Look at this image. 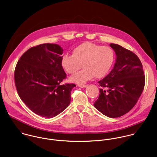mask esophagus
Listing matches in <instances>:
<instances>
[{"label": "esophagus", "instance_id": "esophagus-1", "mask_svg": "<svg viewBox=\"0 0 157 157\" xmlns=\"http://www.w3.org/2000/svg\"><path fill=\"white\" fill-rule=\"evenodd\" d=\"M79 87L84 89V88H86L87 87V85H79Z\"/></svg>", "mask_w": 157, "mask_h": 157}]
</instances>
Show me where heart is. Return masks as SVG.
Returning a JSON list of instances; mask_svg holds the SVG:
<instances>
[{
	"label": "heart",
	"mask_w": 157,
	"mask_h": 157,
	"mask_svg": "<svg viewBox=\"0 0 157 157\" xmlns=\"http://www.w3.org/2000/svg\"><path fill=\"white\" fill-rule=\"evenodd\" d=\"M115 53L109 47L101 46L92 42H84L76 47L73 55L63 56L61 64L69 74H75L82 68L84 69L71 76L70 81L83 84L94 76L102 78L105 76L115 61Z\"/></svg>",
	"instance_id": "1"
}]
</instances>
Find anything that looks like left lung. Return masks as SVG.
I'll list each match as a JSON object with an SVG mask.
<instances>
[{
  "label": "left lung",
  "mask_w": 157,
  "mask_h": 157,
  "mask_svg": "<svg viewBox=\"0 0 157 157\" xmlns=\"http://www.w3.org/2000/svg\"><path fill=\"white\" fill-rule=\"evenodd\" d=\"M110 46L116 53V63L110 73L98 82L101 88L94 107L108 117L117 118L135 106L143 91L145 76L135 53L118 44Z\"/></svg>",
  "instance_id": "left-lung-1"
}]
</instances>
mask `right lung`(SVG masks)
Listing matches in <instances>:
<instances>
[{
  "mask_svg": "<svg viewBox=\"0 0 157 157\" xmlns=\"http://www.w3.org/2000/svg\"><path fill=\"white\" fill-rule=\"evenodd\" d=\"M63 49L59 45L44 44L25 52L14 70L18 94L36 114L53 118L70 104L74 84L61 85L66 78L61 64Z\"/></svg>",
  "mask_w": 157,
  "mask_h": 157,
  "instance_id": "add662e5",
  "label": "right lung"
}]
</instances>
